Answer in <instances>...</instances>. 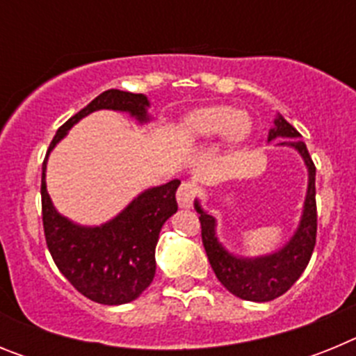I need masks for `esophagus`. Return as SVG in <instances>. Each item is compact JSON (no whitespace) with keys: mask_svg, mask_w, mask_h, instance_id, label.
I'll list each match as a JSON object with an SVG mask.
<instances>
[{"mask_svg":"<svg viewBox=\"0 0 356 356\" xmlns=\"http://www.w3.org/2000/svg\"><path fill=\"white\" fill-rule=\"evenodd\" d=\"M196 193L197 188L194 184H191V181L181 184L180 188H178V193H176V200H178L180 209H191L194 203V197H196Z\"/></svg>","mask_w":356,"mask_h":356,"instance_id":"esophagus-1","label":"esophagus"}]
</instances>
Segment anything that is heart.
<instances>
[{"label": "heart", "instance_id": "b5f03b06", "mask_svg": "<svg viewBox=\"0 0 356 356\" xmlns=\"http://www.w3.org/2000/svg\"><path fill=\"white\" fill-rule=\"evenodd\" d=\"M253 134L250 115L228 105L200 108L184 119L180 135L187 144H205L221 139L228 151L238 149Z\"/></svg>", "mask_w": 356, "mask_h": 356}]
</instances>
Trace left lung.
<instances>
[{
    "label": "left lung",
    "mask_w": 356,
    "mask_h": 356,
    "mask_svg": "<svg viewBox=\"0 0 356 356\" xmlns=\"http://www.w3.org/2000/svg\"><path fill=\"white\" fill-rule=\"evenodd\" d=\"M300 137V131L280 114L276 115L275 127L269 130L267 137V143L284 139L280 140L278 146H287L298 151L308 171L307 196H305L300 225L280 250L260 257L234 254L226 250L225 244L217 237L216 217L201 207L200 200L194 201V209L200 213L201 238L210 266L217 280L241 300L257 301V303L276 300L296 284V280L300 278L312 257L317 234L316 165Z\"/></svg>",
    "instance_id": "8db88e82"
}]
</instances>
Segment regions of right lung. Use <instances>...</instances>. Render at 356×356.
<instances>
[{
    "label": "right lung",
    "instance_id": "right-lung-1",
    "mask_svg": "<svg viewBox=\"0 0 356 356\" xmlns=\"http://www.w3.org/2000/svg\"><path fill=\"white\" fill-rule=\"evenodd\" d=\"M147 108L149 99L144 94L105 90L58 128L42 163L40 196L49 253L72 287L102 305L130 303L149 287L155 278V248L160 229L178 210L176 188L180 187V180L146 188L103 225L83 226L55 209L46 188V163L67 131L96 110L124 112L146 124L151 121Z\"/></svg>",
    "mask_w": 356,
    "mask_h": 356
}]
</instances>
